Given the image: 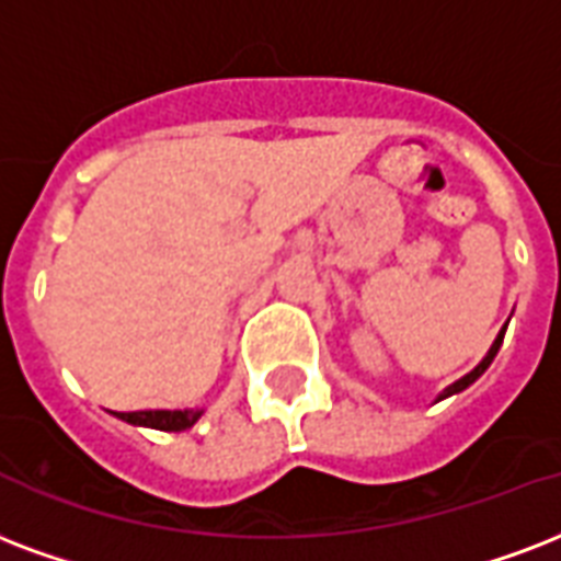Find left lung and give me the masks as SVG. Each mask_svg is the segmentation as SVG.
I'll return each instance as SVG.
<instances>
[{"label":"left lung","instance_id":"1","mask_svg":"<svg viewBox=\"0 0 561 561\" xmlns=\"http://www.w3.org/2000/svg\"><path fill=\"white\" fill-rule=\"evenodd\" d=\"M503 335H506V327L500 329V335L494 337V344H491V350H489V356L482 358L480 365L473 367V370H470L468 376H461L459 382H453L450 388H444V394L438 397V400H444V397H450V394H459V391H465V388H468V385H473L477 382V379H480L482 374H485V370H489V365L491 362H494V356H497V350H500V344H503Z\"/></svg>","mask_w":561,"mask_h":561}]
</instances>
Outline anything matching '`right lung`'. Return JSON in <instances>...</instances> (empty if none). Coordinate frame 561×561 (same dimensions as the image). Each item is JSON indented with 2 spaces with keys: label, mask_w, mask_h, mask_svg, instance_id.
Segmentation results:
<instances>
[{
  "label": "right lung",
  "mask_w": 561,
  "mask_h": 561,
  "mask_svg": "<svg viewBox=\"0 0 561 561\" xmlns=\"http://www.w3.org/2000/svg\"><path fill=\"white\" fill-rule=\"evenodd\" d=\"M203 409H185V412H117L119 421L135 423V426H152V430H164V433H182L191 430L199 421Z\"/></svg>",
  "instance_id": "obj_1"
}]
</instances>
